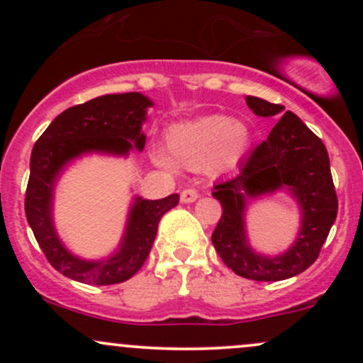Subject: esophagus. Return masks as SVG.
I'll use <instances>...</instances> for the list:
<instances>
[{"mask_svg":"<svg viewBox=\"0 0 363 363\" xmlns=\"http://www.w3.org/2000/svg\"><path fill=\"white\" fill-rule=\"evenodd\" d=\"M199 198V194H198V191L196 189H193V187H189V189H184L181 193V201L182 203H193V201H196V199Z\"/></svg>","mask_w":363,"mask_h":363,"instance_id":"34e87169","label":"esophagus"}]
</instances>
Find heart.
<instances>
[{
    "label": "heart",
    "mask_w": 363,
    "mask_h": 363,
    "mask_svg": "<svg viewBox=\"0 0 363 363\" xmlns=\"http://www.w3.org/2000/svg\"><path fill=\"white\" fill-rule=\"evenodd\" d=\"M170 157L187 169L223 172L239 164L251 143L249 129L232 116L211 114L174 124L167 131ZM153 160L162 167H174L165 153L157 152Z\"/></svg>",
    "instance_id": "heart-1"
}]
</instances>
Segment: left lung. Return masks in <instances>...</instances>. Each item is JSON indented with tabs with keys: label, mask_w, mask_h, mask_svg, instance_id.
Returning a JSON list of instances; mask_svg holds the SVG:
<instances>
[{
	"label": "left lung",
	"mask_w": 363,
	"mask_h": 363,
	"mask_svg": "<svg viewBox=\"0 0 363 363\" xmlns=\"http://www.w3.org/2000/svg\"><path fill=\"white\" fill-rule=\"evenodd\" d=\"M261 118L281 114L285 107L257 97H245ZM286 186L301 205L303 225L294 245L281 257L254 253L245 237L247 199ZM222 218L211 234L216 252L239 277L256 281H280L306 272L318 259L338 213L328 150L298 116L286 111L269 136L257 145L235 176L213 186Z\"/></svg>",
	"instance_id": "obj_1"
}]
</instances>
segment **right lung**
I'll return each instance as SVG.
<instances>
[{
    "label": "right lung",
    "mask_w": 363,
    "mask_h": 363,
    "mask_svg": "<svg viewBox=\"0 0 363 363\" xmlns=\"http://www.w3.org/2000/svg\"><path fill=\"white\" fill-rule=\"evenodd\" d=\"M152 106V101L138 91L102 95L61 112L35 141L25 193V215L52 268L74 281L114 285L129 280L147 261L160 218L177 206L179 194L162 199L136 198L118 252L104 261L73 256L54 230L52 193L62 167L90 152L112 155H128L133 148L141 152L147 141L141 124Z\"/></svg>",
    "instance_id": "1"
}]
</instances>
